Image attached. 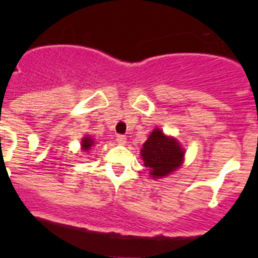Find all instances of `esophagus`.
I'll list each match as a JSON object with an SVG mask.
<instances>
[{
    "label": "esophagus",
    "mask_w": 258,
    "mask_h": 258,
    "mask_svg": "<svg viewBox=\"0 0 258 258\" xmlns=\"http://www.w3.org/2000/svg\"><path fill=\"white\" fill-rule=\"evenodd\" d=\"M116 141L118 142V145H126L127 144V139H126V136H123V135H118L116 139Z\"/></svg>",
    "instance_id": "esophagus-1"
}]
</instances>
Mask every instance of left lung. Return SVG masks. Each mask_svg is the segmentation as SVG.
I'll list each match as a JSON object with an SVG mask.
<instances>
[{
    "mask_svg": "<svg viewBox=\"0 0 258 258\" xmlns=\"http://www.w3.org/2000/svg\"><path fill=\"white\" fill-rule=\"evenodd\" d=\"M184 151L173 137L166 136L160 128H155L141 148L144 165L153 178L168 176L183 162Z\"/></svg>",
    "mask_w": 258,
    "mask_h": 258,
    "instance_id": "1",
    "label": "left lung"
}]
</instances>
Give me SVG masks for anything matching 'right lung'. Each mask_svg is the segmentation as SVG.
I'll return each instance as SVG.
<instances>
[{
    "label": "right lung",
    "mask_w": 258,
    "mask_h": 258,
    "mask_svg": "<svg viewBox=\"0 0 258 258\" xmlns=\"http://www.w3.org/2000/svg\"><path fill=\"white\" fill-rule=\"evenodd\" d=\"M93 144H95V142H93V139H91L90 136H86V137H83V139H82V142H81V147H82L83 151H88L91 147H92Z\"/></svg>",
    "instance_id": "right-lung-1"
}]
</instances>
